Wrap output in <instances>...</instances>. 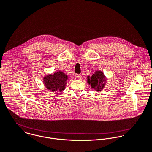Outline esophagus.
Wrapping results in <instances>:
<instances>
[{"mask_svg":"<svg viewBox=\"0 0 152 152\" xmlns=\"http://www.w3.org/2000/svg\"><path fill=\"white\" fill-rule=\"evenodd\" d=\"M76 77H77V78L78 80H81V79H82V78H83L82 75H80V74H77Z\"/></svg>","mask_w":152,"mask_h":152,"instance_id":"34e87169","label":"esophagus"}]
</instances>
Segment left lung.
<instances>
[{"instance_id":"8db88e82","label":"left lung","mask_w":152,"mask_h":152,"mask_svg":"<svg viewBox=\"0 0 152 152\" xmlns=\"http://www.w3.org/2000/svg\"><path fill=\"white\" fill-rule=\"evenodd\" d=\"M87 83L91 85L92 88L97 91H100L105 85L106 78L102 71H96L91 77H87Z\"/></svg>"}]
</instances>
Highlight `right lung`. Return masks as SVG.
I'll list each match as a JSON object with an SVG mask.
<instances>
[{
  "instance_id": "right-lung-1",
  "label": "right lung",
  "mask_w": 152,
  "mask_h": 152,
  "mask_svg": "<svg viewBox=\"0 0 152 152\" xmlns=\"http://www.w3.org/2000/svg\"><path fill=\"white\" fill-rule=\"evenodd\" d=\"M68 75L61 71H58L53 74H48L44 77V83L45 87L55 94H58L65 88Z\"/></svg>"
}]
</instances>
